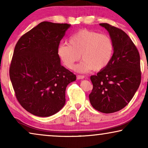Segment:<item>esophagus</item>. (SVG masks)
I'll list each match as a JSON object with an SVG mask.
<instances>
[{
	"label": "esophagus",
	"instance_id": "esophagus-1",
	"mask_svg": "<svg viewBox=\"0 0 148 148\" xmlns=\"http://www.w3.org/2000/svg\"><path fill=\"white\" fill-rule=\"evenodd\" d=\"M85 77L84 75H77V79H84Z\"/></svg>",
	"mask_w": 148,
	"mask_h": 148
}]
</instances>
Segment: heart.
Listing matches in <instances>:
<instances>
[{
	"instance_id": "heart-1",
	"label": "heart",
	"mask_w": 148,
	"mask_h": 148,
	"mask_svg": "<svg viewBox=\"0 0 148 148\" xmlns=\"http://www.w3.org/2000/svg\"><path fill=\"white\" fill-rule=\"evenodd\" d=\"M114 52V44L110 36L86 29L73 34L69 44H60L57 49L58 56L68 69L73 68L82 56L83 60L75 67L79 73L104 69L110 62Z\"/></svg>"
}]
</instances>
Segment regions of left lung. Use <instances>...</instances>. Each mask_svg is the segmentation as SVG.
Returning <instances> with one entry per match:
<instances>
[{"label":"left lung","instance_id":"left-lung-1","mask_svg":"<svg viewBox=\"0 0 148 148\" xmlns=\"http://www.w3.org/2000/svg\"><path fill=\"white\" fill-rule=\"evenodd\" d=\"M100 25L109 32L114 52L108 65L90 77L93 89L89 98L93 108L108 114L125 108L138 89L141 79L140 56L122 29L106 23Z\"/></svg>","mask_w":148,"mask_h":148}]
</instances>
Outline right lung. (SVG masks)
<instances>
[{"label": "right lung", "instance_id": "right-lung-1", "mask_svg": "<svg viewBox=\"0 0 148 148\" xmlns=\"http://www.w3.org/2000/svg\"><path fill=\"white\" fill-rule=\"evenodd\" d=\"M70 24L43 21L16 44L9 76L18 102L38 116H50L65 104V91L76 75L60 64L57 49Z\"/></svg>", "mask_w": 148, "mask_h": 148}]
</instances>
